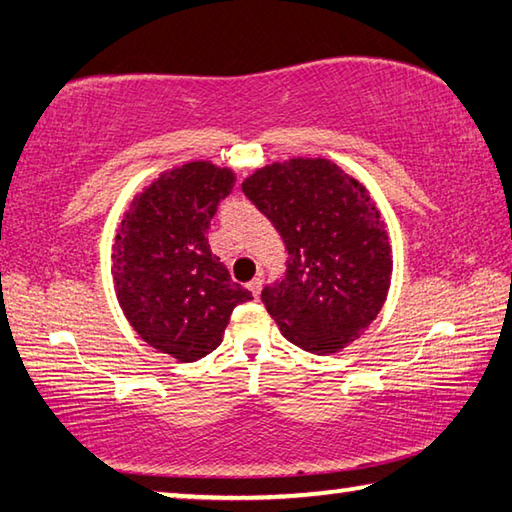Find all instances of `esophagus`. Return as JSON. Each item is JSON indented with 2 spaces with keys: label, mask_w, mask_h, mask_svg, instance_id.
<instances>
[{
  "label": "esophagus",
  "mask_w": 512,
  "mask_h": 512,
  "mask_svg": "<svg viewBox=\"0 0 512 512\" xmlns=\"http://www.w3.org/2000/svg\"><path fill=\"white\" fill-rule=\"evenodd\" d=\"M262 284H264V280H262V277H253V280H250L248 282V289H250V293H253V296L257 298L259 296V291H262Z\"/></svg>",
  "instance_id": "1"
}]
</instances>
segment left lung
Segmentation results:
<instances>
[{
	"mask_svg": "<svg viewBox=\"0 0 512 512\" xmlns=\"http://www.w3.org/2000/svg\"><path fill=\"white\" fill-rule=\"evenodd\" d=\"M241 189L289 253L287 273L262 291L284 339L314 354L359 339L393 273L386 225L366 187L325 158H293L257 169Z\"/></svg>",
	"mask_w": 512,
	"mask_h": 512,
	"instance_id": "1",
	"label": "left lung"
}]
</instances>
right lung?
Returning a JSON list of instances; mask_svg holds the SVG:
<instances>
[{
    "mask_svg": "<svg viewBox=\"0 0 512 512\" xmlns=\"http://www.w3.org/2000/svg\"><path fill=\"white\" fill-rule=\"evenodd\" d=\"M232 187V169L212 162L164 171L133 198L112 246V280L128 323L183 363L219 348L232 309L253 300L205 237Z\"/></svg>",
    "mask_w": 512,
    "mask_h": 512,
    "instance_id": "1",
    "label": "right lung"
}]
</instances>
